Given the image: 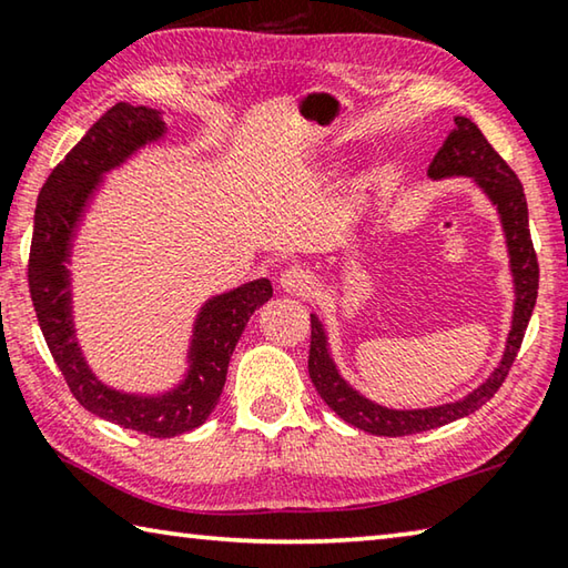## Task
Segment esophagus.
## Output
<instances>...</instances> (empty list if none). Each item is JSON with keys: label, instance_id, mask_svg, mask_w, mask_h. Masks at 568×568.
<instances>
[{"label": "esophagus", "instance_id": "obj_1", "mask_svg": "<svg viewBox=\"0 0 568 568\" xmlns=\"http://www.w3.org/2000/svg\"><path fill=\"white\" fill-rule=\"evenodd\" d=\"M281 287L291 295H307L313 291V275L305 267L293 265L281 273Z\"/></svg>", "mask_w": 568, "mask_h": 568}]
</instances>
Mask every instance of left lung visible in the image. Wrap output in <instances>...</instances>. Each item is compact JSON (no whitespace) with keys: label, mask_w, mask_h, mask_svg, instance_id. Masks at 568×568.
I'll return each instance as SVG.
<instances>
[{"label":"left lung","mask_w":568,"mask_h":568,"mask_svg":"<svg viewBox=\"0 0 568 568\" xmlns=\"http://www.w3.org/2000/svg\"><path fill=\"white\" fill-rule=\"evenodd\" d=\"M466 175L476 178L486 195L494 200V205L501 213V223L506 230L508 253H511V271L516 281V307H514V328L508 333L506 353L498 368L491 373L484 386L468 393L464 400L446 403L438 408L426 410H390L376 406V403L358 396L345 381L338 376L335 365L325 345V333L321 321L311 315V355H307V373L315 390L321 398L338 413V416L351 423V426L368 430L373 436H410L423 434V430L446 426L450 420H458L468 413L478 410L484 403L496 396L501 388L508 371L521 348L526 325L531 321L536 293H538V261L531 243V230H528V207L521 180L516 172L506 165V160L491 148V142L484 138V132L476 128V122L468 118H456V128L444 142V148L436 152L434 162L428 165V178H450Z\"/></svg>","instance_id":"left-lung-1"}]
</instances>
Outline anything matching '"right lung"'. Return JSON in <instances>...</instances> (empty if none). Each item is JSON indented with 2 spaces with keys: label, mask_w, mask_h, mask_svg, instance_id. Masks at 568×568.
I'll return each mask as SVG.
<instances>
[{
  "label": "right lung",
  "mask_w": 568,
  "mask_h": 568,
  "mask_svg": "<svg viewBox=\"0 0 568 568\" xmlns=\"http://www.w3.org/2000/svg\"><path fill=\"white\" fill-rule=\"evenodd\" d=\"M162 132L165 124L160 112L150 108L118 102L104 112L42 185L27 265L37 321L72 396L94 416L152 438L187 434L205 423L225 388L227 363L240 333L245 331L255 307L273 297L271 281H253L233 293L213 297L197 315L187 378L168 396H124L102 386L84 365L70 321V277L62 265L70 250L72 227L102 172L120 165L148 140L162 138Z\"/></svg>",
  "instance_id": "right-lung-1"
}]
</instances>
